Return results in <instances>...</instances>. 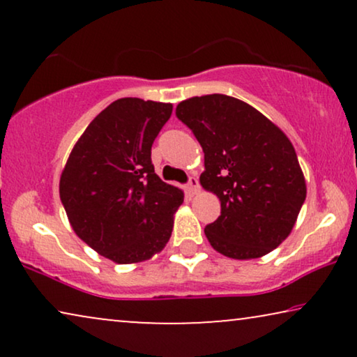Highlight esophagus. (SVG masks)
<instances>
[{"label":"esophagus","mask_w":357,"mask_h":357,"mask_svg":"<svg viewBox=\"0 0 357 357\" xmlns=\"http://www.w3.org/2000/svg\"><path fill=\"white\" fill-rule=\"evenodd\" d=\"M185 188H187V193H188V195H197L198 188H199L198 178H197V177H190L187 187H185Z\"/></svg>","instance_id":"34e87169"}]
</instances>
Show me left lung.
Listing matches in <instances>:
<instances>
[{
	"label": "left lung",
	"instance_id": "8db88e82",
	"mask_svg": "<svg viewBox=\"0 0 357 357\" xmlns=\"http://www.w3.org/2000/svg\"><path fill=\"white\" fill-rule=\"evenodd\" d=\"M175 115L203 148L199 182L221 202V216L204 227L211 247L236 260L275 250L307 193L287 136L252 105L224 94L180 102Z\"/></svg>",
	"mask_w": 357,
	"mask_h": 357
}]
</instances>
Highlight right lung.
<instances>
[{
    "label": "right lung",
    "instance_id": "obj_1",
    "mask_svg": "<svg viewBox=\"0 0 357 357\" xmlns=\"http://www.w3.org/2000/svg\"><path fill=\"white\" fill-rule=\"evenodd\" d=\"M172 104L119 99L91 121L60 178L73 231L109 260H149L169 242L183 192L159 178L151 160Z\"/></svg>",
    "mask_w": 357,
    "mask_h": 357
}]
</instances>
